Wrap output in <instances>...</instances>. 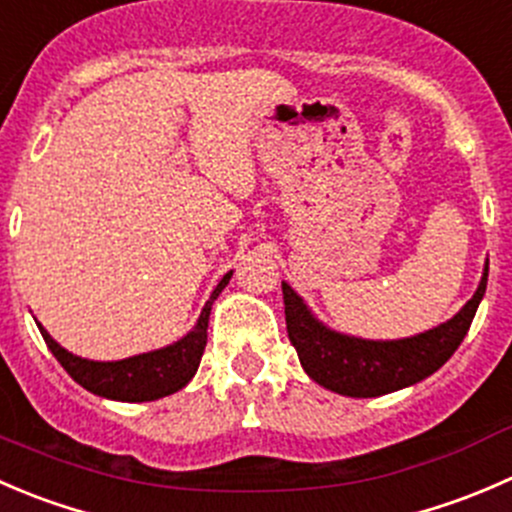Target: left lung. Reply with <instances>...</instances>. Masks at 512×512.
Masks as SVG:
<instances>
[{"mask_svg": "<svg viewBox=\"0 0 512 512\" xmlns=\"http://www.w3.org/2000/svg\"><path fill=\"white\" fill-rule=\"evenodd\" d=\"M485 286L488 261L473 298L453 318L416 336L371 341L328 328L318 321L308 303L286 281H281L288 338L296 348L303 371L318 386L348 398L386 396L433 376L468 333L485 296Z\"/></svg>", "mask_w": 512, "mask_h": 512, "instance_id": "1", "label": "left lung"}]
</instances>
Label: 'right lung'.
Returning <instances> with one entry per match:
<instances>
[{
    "label": "right lung",
    "instance_id": "1",
    "mask_svg": "<svg viewBox=\"0 0 512 512\" xmlns=\"http://www.w3.org/2000/svg\"><path fill=\"white\" fill-rule=\"evenodd\" d=\"M231 276H234V271L226 273L219 281V286L211 291L209 301L201 308V316L196 318L194 328L186 336H181L179 341L169 343L164 348L121 358V361H89V358L74 356L72 351L59 346L49 336V331L42 323H37V326L42 331L44 343L54 353V358L62 363L64 371L89 393L121 403L159 401V398L181 391L194 378V373L199 371L201 356H204L206 348V328H209L211 306H214L219 293L226 288V283L231 281Z\"/></svg>",
    "mask_w": 512,
    "mask_h": 512
}]
</instances>
